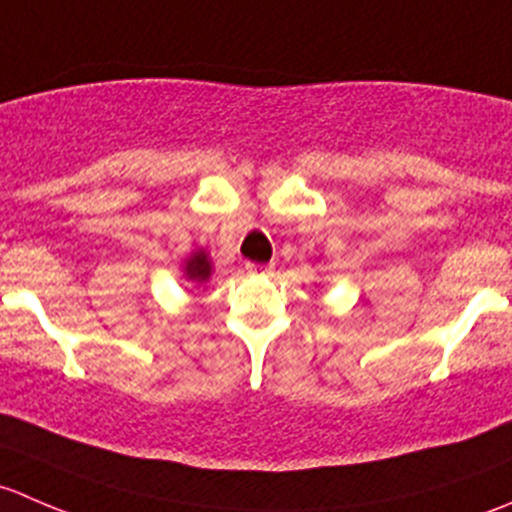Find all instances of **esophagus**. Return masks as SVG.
Here are the masks:
<instances>
[{
  "label": "esophagus",
  "mask_w": 512,
  "mask_h": 512,
  "mask_svg": "<svg viewBox=\"0 0 512 512\" xmlns=\"http://www.w3.org/2000/svg\"><path fill=\"white\" fill-rule=\"evenodd\" d=\"M245 270L250 272V275H270V272L275 270V265H257V262H247Z\"/></svg>",
  "instance_id": "34e87169"
}]
</instances>
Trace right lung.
<instances>
[{
  "mask_svg": "<svg viewBox=\"0 0 512 512\" xmlns=\"http://www.w3.org/2000/svg\"><path fill=\"white\" fill-rule=\"evenodd\" d=\"M210 270H213V267H210L205 252H195V255L185 262V275H188V280L205 282L210 277Z\"/></svg>",
  "mask_w": 512,
  "mask_h": 512,
  "instance_id": "add662e5",
  "label": "right lung"
}]
</instances>
